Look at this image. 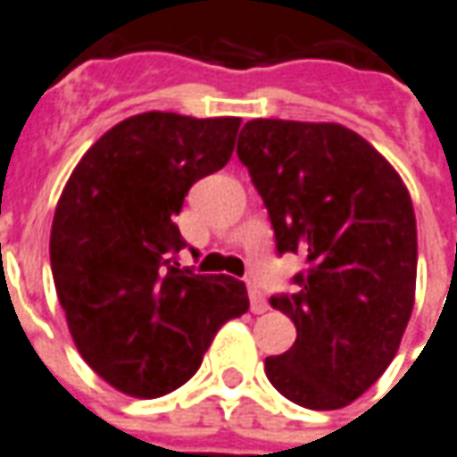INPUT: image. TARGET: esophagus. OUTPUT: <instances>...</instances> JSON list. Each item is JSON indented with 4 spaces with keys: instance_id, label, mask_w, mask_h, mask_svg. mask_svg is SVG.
<instances>
[{
    "instance_id": "obj_1",
    "label": "esophagus",
    "mask_w": 457,
    "mask_h": 457,
    "mask_svg": "<svg viewBox=\"0 0 457 457\" xmlns=\"http://www.w3.org/2000/svg\"><path fill=\"white\" fill-rule=\"evenodd\" d=\"M248 297H251V312L261 315V312L268 310V300H265V295L261 293V287L255 286V283H251V280H248Z\"/></svg>"
}]
</instances>
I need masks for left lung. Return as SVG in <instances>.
Here are the masks:
<instances>
[{
  "mask_svg": "<svg viewBox=\"0 0 457 457\" xmlns=\"http://www.w3.org/2000/svg\"><path fill=\"white\" fill-rule=\"evenodd\" d=\"M236 152L263 196L278 253L307 258L295 293L270 297L297 337L265 359V377L297 406L342 409L386 371L409 325L419 261L409 189L337 122L251 120Z\"/></svg>",
  "mask_w": 457,
  "mask_h": 457,
  "instance_id": "8db88e82",
  "label": "left lung"
}]
</instances>
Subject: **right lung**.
Segmentation results:
<instances>
[{"label": "right lung", "instance_id": "1", "mask_svg": "<svg viewBox=\"0 0 457 457\" xmlns=\"http://www.w3.org/2000/svg\"><path fill=\"white\" fill-rule=\"evenodd\" d=\"M241 118L142 112L90 147L58 199L51 270L88 367L128 396L157 399L202 367L223 322L248 310L231 275H196L174 253L187 192L231 160Z\"/></svg>", "mask_w": 457, "mask_h": 457}]
</instances>
